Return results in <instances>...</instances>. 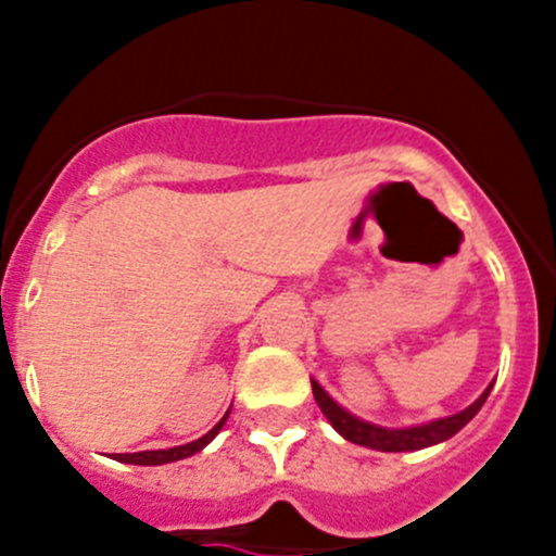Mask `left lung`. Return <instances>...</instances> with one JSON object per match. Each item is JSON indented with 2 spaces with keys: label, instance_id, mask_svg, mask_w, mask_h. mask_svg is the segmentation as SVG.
I'll list each match as a JSON object with an SVG mask.
<instances>
[{
  "label": "left lung",
  "instance_id": "8db88e82",
  "mask_svg": "<svg viewBox=\"0 0 556 556\" xmlns=\"http://www.w3.org/2000/svg\"><path fill=\"white\" fill-rule=\"evenodd\" d=\"M490 390L492 384L481 392L479 401L470 403L465 412L452 414V417L435 419V422H428V425H417V428L392 430V428H382V425L366 422V419H357L355 414L341 408L339 403H336L333 397H330L328 392L312 379L314 401H317V406L323 408L328 422L333 425L346 441H352V444H361V446H368V450H379V452H414V450H425V446H433V444H441V441L452 439L454 433H459V430H463L465 425L479 414V408L484 406Z\"/></svg>",
  "mask_w": 556,
  "mask_h": 556
}]
</instances>
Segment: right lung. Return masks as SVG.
I'll return each mask as SVG.
<instances>
[{
	"label": "right lung",
	"instance_id": "obj_1",
	"mask_svg": "<svg viewBox=\"0 0 556 556\" xmlns=\"http://www.w3.org/2000/svg\"><path fill=\"white\" fill-rule=\"evenodd\" d=\"M226 419H228V412H226V417H223L220 422L210 430V433L201 435L199 441H190V444H185V446H174V450H155V452L115 454V459L117 463H131V465H164V463H174V459H185V457H190V454L204 450V446L210 444L217 433H220V428L226 425Z\"/></svg>",
	"mask_w": 556,
	"mask_h": 556
}]
</instances>
